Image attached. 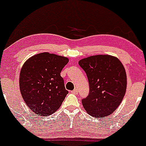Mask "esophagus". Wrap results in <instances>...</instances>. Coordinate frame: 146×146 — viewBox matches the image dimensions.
Returning a JSON list of instances; mask_svg holds the SVG:
<instances>
[{
  "instance_id": "1",
  "label": "esophagus",
  "mask_w": 146,
  "mask_h": 146,
  "mask_svg": "<svg viewBox=\"0 0 146 146\" xmlns=\"http://www.w3.org/2000/svg\"><path fill=\"white\" fill-rule=\"evenodd\" d=\"M71 92H72V93H73V94H77L78 92V90L76 89H76L73 90V91H71Z\"/></svg>"
}]
</instances>
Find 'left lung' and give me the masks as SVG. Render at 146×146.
Returning <instances> with one entry per match:
<instances>
[{
    "label": "left lung",
    "mask_w": 146,
    "mask_h": 146,
    "mask_svg": "<svg viewBox=\"0 0 146 146\" xmlns=\"http://www.w3.org/2000/svg\"><path fill=\"white\" fill-rule=\"evenodd\" d=\"M89 82L90 91L82 100L85 111L100 118L114 112L121 102L126 89V75L123 66L116 57L97 55L80 60Z\"/></svg>",
    "instance_id": "1"
}]
</instances>
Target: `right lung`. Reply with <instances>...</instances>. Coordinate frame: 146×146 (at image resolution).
<instances>
[{
  "label": "right lung",
  "instance_id": "right-lung-1",
  "mask_svg": "<svg viewBox=\"0 0 146 146\" xmlns=\"http://www.w3.org/2000/svg\"><path fill=\"white\" fill-rule=\"evenodd\" d=\"M68 63L66 57L46 52L31 57L23 65L20 92L26 104L36 115H51L61 107L68 93L61 76Z\"/></svg>",
  "mask_w": 146,
  "mask_h": 146
}]
</instances>
